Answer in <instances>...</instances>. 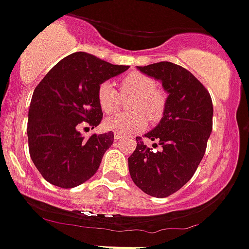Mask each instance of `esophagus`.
<instances>
[{
    "label": "esophagus",
    "instance_id": "1",
    "mask_svg": "<svg viewBox=\"0 0 249 249\" xmlns=\"http://www.w3.org/2000/svg\"><path fill=\"white\" fill-rule=\"evenodd\" d=\"M115 140H120L122 138V135L121 134H119V133H115Z\"/></svg>",
    "mask_w": 249,
    "mask_h": 249
}]
</instances>
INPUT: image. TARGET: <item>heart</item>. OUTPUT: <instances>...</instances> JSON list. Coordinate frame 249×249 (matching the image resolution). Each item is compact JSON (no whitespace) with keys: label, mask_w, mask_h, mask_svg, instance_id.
Returning a JSON list of instances; mask_svg holds the SVG:
<instances>
[{"label":"heart","mask_w":249,"mask_h":249,"mask_svg":"<svg viewBox=\"0 0 249 249\" xmlns=\"http://www.w3.org/2000/svg\"><path fill=\"white\" fill-rule=\"evenodd\" d=\"M121 97H132L128 103V110L132 114L114 115L104 122L107 130L119 134L139 132L146 127L147 120L151 122L160 121L166 111V95L156 89V81L138 71L128 72L121 78L120 93L109 81H104L98 87V104L105 114H112L119 109Z\"/></svg>","instance_id":"b5f03b06"}]
</instances>
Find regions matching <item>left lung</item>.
<instances>
[{
    "instance_id": "obj_1",
    "label": "left lung",
    "mask_w": 249,
    "mask_h": 249,
    "mask_svg": "<svg viewBox=\"0 0 249 249\" xmlns=\"http://www.w3.org/2000/svg\"><path fill=\"white\" fill-rule=\"evenodd\" d=\"M138 69L161 80L169 95L160 124L142 135L155 142L153 147L142 137L135 138L137 147L128 157L129 173L145 194L168 197L193 178L203 159L213 127L212 98L207 88L180 65L160 61Z\"/></svg>"
}]
</instances>
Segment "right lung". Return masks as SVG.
I'll list each match as a JSON object with an SVG mask.
<instances>
[{
    "instance_id": "1",
    "label": "right lung",
    "mask_w": 249,
    "mask_h": 249,
    "mask_svg": "<svg viewBox=\"0 0 249 249\" xmlns=\"http://www.w3.org/2000/svg\"><path fill=\"white\" fill-rule=\"evenodd\" d=\"M127 69L77 52L54 65L35 88L29 109V152L48 183L71 189L98 171L114 132L83 139L80 128L99 125L98 87Z\"/></svg>"
}]
</instances>
